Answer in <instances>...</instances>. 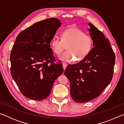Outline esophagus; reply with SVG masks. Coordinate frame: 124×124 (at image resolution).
<instances>
[{
	"instance_id": "1",
	"label": "esophagus",
	"mask_w": 124,
	"mask_h": 124,
	"mask_svg": "<svg viewBox=\"0 0 124 124\" xmlns=\"http://www.w3.org/2000/svg\"><path fill=\"white\" fill-rule=\"evenodd\" d=\"M62 66H63V68L64 70H66V67H67V64L66 63H63Z\"/></svg>"
}]
</instances>
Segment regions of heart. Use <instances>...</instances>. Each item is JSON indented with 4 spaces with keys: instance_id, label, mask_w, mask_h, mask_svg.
Instances as JSON below:
<instances>
[{
    "instance_id": "b5f03b06",
    "label": "heart",
    "mask_w": 124,
    "mask_h": 124,
    "mask_svg": "<svg viewBox=\"0 0 124 124\" xmlns=\"http://www.w3.org/2000/svg\"><path fill=\"white\" fill-rule=\"evenodd\" d=\"M53 51L60 54L67 45L66 51L59 56V59L66 62L84 58L92 47V40L80 29L73 28L67 29L62 33L61 39L54 37L50 43Z\"/></svg>"
}]
</instances>
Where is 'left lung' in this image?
I'll list each match as a JSON object with an SVG mask.
<instances>
[{"mask_svg":"<svg viewBox=\"0 0 124 124\" xmlns=\"http://www.w3.org/2000/svg\"><path fill=\"white\" fill-rule=\"evenodd\" d=\"M90 35L93 48L77 64H69L64 75L70 81V95L77 103L98 97L112 81L115 56L108 38L91 23Z\"/></svg>","mask_w":124,"mask_h":124,"instance_id":"left-lung-1","label":"left lung"}]
</instances>
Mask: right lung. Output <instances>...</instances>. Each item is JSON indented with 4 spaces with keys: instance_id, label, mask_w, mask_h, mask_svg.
I'll list each match as a JSON object with an SVG mask.
<instances>
[{
    "instance_id": "right-lung-1",
    "label": "right lung",
    "mask_w": 124,
    "mask_h": 124,
    "mask_svg": "<svg viewBox=\"0 0 124 124\" xmlns=\"http://www.w3.org/2000/svg\"><path fill=\"white\" fill-rule=\"evenodd\" d=\"M60 21L54 17L36 22L16 38L10 54L11 75L26 97L42 101L50 95L54 81L63 72L50 43Z\"/></svg>"
}]
</instances>
